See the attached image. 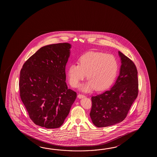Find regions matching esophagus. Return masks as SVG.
<instances>
[{
  "label": "esophagus",
  "instance_id": "esophagus-1",
  "mask_svg": "<svg viewBox=\"0 0 157 157\" xmlns=\"http://www.w3.org/2000/svg\"><path fill=\"white\" fill-rule=\"evenodd\" d=\"M77 97L79 98V99H81V98H85V95H82V94H78V95H77Z\"/></svg>",
  "mask_w": 157,
  "mask_h": 157
}]
</instances>
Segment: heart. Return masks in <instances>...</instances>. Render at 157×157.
I'll use <instances>...</instances> for the list:
<instances>
[{
	"label": "heart",
	"instance_id": "heart-1",
	"mask_svg": "<svg viewBox=\"0 0 157 157\" xmlns=\"http://www.w3.org/2000/svg\"><path fill=\"white\" fill-rule=\"evenodd\" d=\"M118 69V62L113 55L90 52L80 57L78 64L68 66L67 75L72 86H77L86 75L89 81L82 86V90L89 91L95 89L103 91L113 83Z\"/></svg>",
	"mask_w": 157,
	"mask_h": 157
}]
</instances>
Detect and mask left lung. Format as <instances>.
Segmentation results:
<instances>
[{"label": "left lung", "instance_id": "8db88e82", "mask_svg": "<svg viewBox=\"0 0 157 157\" xmlns=\"http://www.w3.org/2000/svg\"><path fill=\"white\" fill-rule=\"evenodd\" d=\"M120 72L113 86L101 94L91 97L90 116L98 127L118 124L127 116L138 95L136 67L130 58L118 52Z\"/></svg>", "mask_w": 157, "mask_h": 157}]
</instances>
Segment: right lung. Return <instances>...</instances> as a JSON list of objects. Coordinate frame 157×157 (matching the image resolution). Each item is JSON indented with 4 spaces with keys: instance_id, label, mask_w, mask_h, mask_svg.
Wrapping results in <instances>:
<instances>
[{
    "instance_id": "1",
    "label": "right lung",
    "mask_w": 157,
    "mask_h": 157,
    "mask_svg": "<svg viewBox=\"0 0 157 157\" xmlns=\"http://www.w3.org/2000/svg\"><path fill=\"white\" fill-rule=\"evenodd\" d=\"M70 44L41 48L24 64L20 72L21 100L33 123L47 128L63 124L77 97L66 82Z\"/></svg>"
}]
</instances>
